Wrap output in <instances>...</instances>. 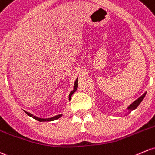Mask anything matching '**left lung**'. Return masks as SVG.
Listing matches in <instances>:
<instances>
[{"mask_svg": "<svg viewBox=\"0 0 155 155\" xmlns=\"http://www.w3.org/2000/svg\"><path fill=\"white\" fill-rule=\"evenodd\" d=\"M146 94V92L144 94H143V95L141 96L140 97H139L137 99H136L135 101H134L132 103H131L128 107H127V110H128V112H131V110H134V109H136L138 105H139L140 104V102L143 101V99H144Z\"/></svg>", "mask_w": 155, "mask_h": 155, "instance_id": "obj_1", "label": "left lung"}]
</instances>
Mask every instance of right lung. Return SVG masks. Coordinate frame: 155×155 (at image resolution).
Wrapping results in <instances>:
<instances>
[{"instance_id": "add662e5", "label": "right lung", "mask_w": 155, "mask_h": 155, "mask_svg": "<svg viewBox=\"0 0 155 155\" xmlns=\"http://www.w3.org/2000/svg\"><path fill=\"white\" fill-rule=\"evenodd\" d=\"M78 87V84H77V79H76V81H75V83H74V87H73V90L71 91V93H70L69 94V100L71 99V96L73 95V93L75 92V91H76V89H77ZM28 115L31 117H33L35 120H38L39 122H48V121H53V120H56L57 119L60 118L61 117H62V114H58V115H56V116L55 117H51V118H48V119H43V118H39V117H37L35 116H33L32 114H28Z\"/></svg>"}]
</instances>
